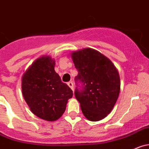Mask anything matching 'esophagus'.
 I'll return each instance as SVG.
<instances>
[{"mask_svg": "<svg viewBox=\"0 0 149 149\" xmlns=\"http://www.w3.org/2000/svg\"><path fill=\"white\" fill-rule=\"evenodd\" d=\"M67 85L69 86V87L72 90H74V86H73V83H72V82H71V81L69 82V83H67Z\"/></svg>", "mask_w": 149, "mask_h": 149, "instance_id": "obj_1", "label": "esophagus"}]
</instances>
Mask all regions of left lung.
Masks as SVG:
<instances>
[{
    "instance_id": "8db88e82",
    "label": "left lung",
    "mask_w": 149,
    "mask_h": 149,
    "mask_svg": "<svg viewBox=\"0 0 149 149\" xmlns=\"http://www.w3.org/2000/svg\"><path fill=\"white\" fill-rule=\"evenodd\" d=\"M78 74L76 83L82 89L74 91L87 119L97 121L111 112L120 93V77L113 62L101 52L85 48L71 54Z\"/></svg>"
}]
</instances>
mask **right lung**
<instances>
[{"label":"right lung","mask_w":149,"mask_h":149,"mask_svg":"<svg viewBox=\"0 0 149 149\" xmlns=\"http://www.w3.org/2000/svg\"><path fill=\"white\" fill-rule=\"evenodd\" d=\"M54 59L42 56L36 59L22 77L23 97L31 112L48 121L58 119L64 113L72 89L61 81L55 71Z\"/></svg>","instance_id":"right-lung-1"}]
</instances>
